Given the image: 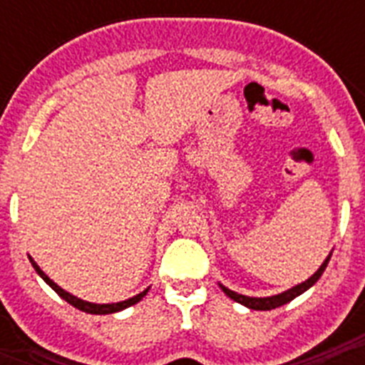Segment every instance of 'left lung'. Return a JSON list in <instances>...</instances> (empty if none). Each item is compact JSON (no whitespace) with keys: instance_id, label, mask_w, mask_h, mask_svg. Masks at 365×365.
<instances>
[{"instance_id":"1","label":"left lung","mask_w":365,"mask_h":365,"mask_svg":"<svg viewBox=\"0 0 365 365\" xmlns=\"http://www.w3.org/2000/svg\"><path fill=\"white\" fill-rule=\"evenodd\" d=\"M329 255L326 257V261H324L322 265H320V269H318V271L314 272L311 278H309V280L297 284V286H294V288L288 289V292H282V294H278V295H271V297H248V295L237 294V292H233V289L225 288V286H222V284H220V288L225 292V295H227V297H231V299L237 301V303H240V305L248 307V309H252V311H271V309H277V307L286 305V303H289L292 299H295L297 295H301L303 292H307V289L311 288L312 284L317 282L318 278L322 277V272L326 271V267H328V261H329Z\"/></svg>"}]
</instances>
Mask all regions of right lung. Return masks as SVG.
<instances>
[{
  "instance_id": "obj_1",
  "label": "right lung",
  "mask_w": 365,
  "mask_h": 365,
  "mask_svg": "<svg viewBox=\"0 0 365 365\" xmlns=\"http://www.w3.org/2000/svg\"><path fill=\"white\" fill-rule=\"evenodd\" d=\"M30 261H31V265H34V269L37 271V274H39V277H41L43 280H45V282H47L48 286H51V288H53L54 292L60 295V297H62V299H66L68 303H70V305H73L76 309H79V311H83V312H91V314H111V312H119V311H123V309H126V307L136 305L138 301L142 299L143 295L148 294V289H143L142 294L134 295V297H130V299L119 301V303H108V305H96V303H88V301H83V299H79V297H76V295H71V294H68V292H64V289L60 288L58 284H54L53 280H51V278H48L47 274L41 271V269H39V265H37L36 261L31 259V257H30Z\"/></svg>"
}]
</instances>
